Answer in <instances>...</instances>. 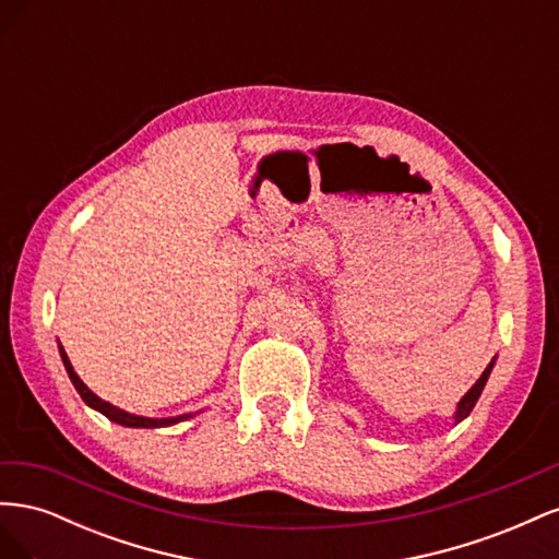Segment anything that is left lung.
Instances as JSON below:
<instances>
[{"label":"left lung","instance_id":"left-lung-1","mask_svg":"<svg viewBox=\"0 0 559 559\" xmlns=\"http://www.w3.org/2000/svg\"><path fill=\"white\" fill-rule=\"evenodd\" d=\"M495 364H497V357L487 364V368L483 370V376L476 380V384H473L468 392L462 396V401L456 403V408H454V415H452V419H454V425H460L462 419H466L468 415H471V411H473V405L478 403V399H480V394H483V389H485V384H487V378H489V373H492V368H495Z\"/></svg>","mask_w":559,"mask_h":559}]
</instances>
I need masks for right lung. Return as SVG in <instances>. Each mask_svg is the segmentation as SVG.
<instances>
[{
	"label": "right lung",
	"mask_w": 559,
	"mask_h": 559,
	"mask_svg": "<svg viewBox=\"0 0 559 559\" xmlns=\"http://www.w3.org/2000/svg\"><path fill=\"white\" fill-rule=\"evenodd\" d=\"M58 349H60V359H62V364H64L67 376H70V380H72L74 389L79 392V396L83 399V403H86L88 408H93V411H97V413H103L107 419L116 421V425L130 427V429H160V427L179 425V421L191 419V417H195L198 413H202V411H198V413H186V415H177V417H144V415H134V413L121 411V408H118V405H114V403H109V401H103L95 392H91V389L86 386V382H83V380L76 376V370H74L70 357H67V352H64V347H62L60 343H58Z\"/></svg>",
	"instance_id": "right-lung-1"
}]
</instances>
